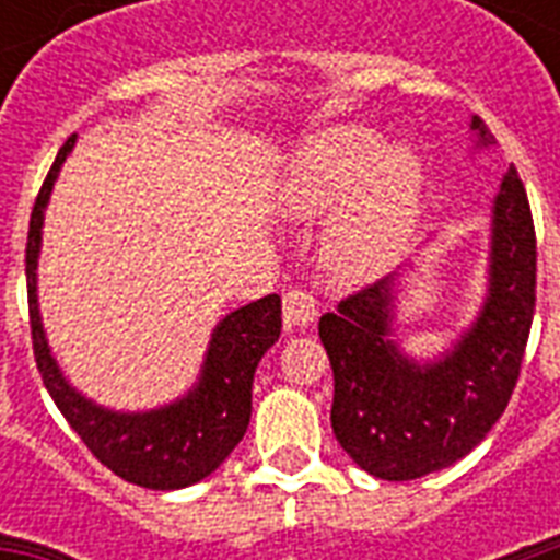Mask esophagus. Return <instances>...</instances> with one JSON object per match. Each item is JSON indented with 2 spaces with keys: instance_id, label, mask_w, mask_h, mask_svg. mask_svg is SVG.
Instances as JSON below:
<instances>
[{
  "instance_id": "obj_1",
  "label": "esophagus",
  "mask_w": 560,
  "mask_h": 560,
  "mask_svg": "<svg viewBox=\"0 0 560 560\" xmlns=\"http://www.w3.org/2000/svg\"><path fill=\"white\" fill-rule=\"evenodd\" d=\"M319 307H316V299L305 290H290L284 293V311H281V319H284V328L288 331H296V328H307L314 325Z\"/></svg>"
}]
</instances>
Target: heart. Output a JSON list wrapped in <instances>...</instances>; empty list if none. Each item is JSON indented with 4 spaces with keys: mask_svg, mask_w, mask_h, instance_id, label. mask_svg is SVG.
Wrapping results in <instances>:
<instances>
[{
    "mask_svg": "<svg viewBox=\"0 0 560 560\" xmlns=\"http://www.w3.org/2000/svg\"><path fill=\"white\" fill-rule=\"evenodd\" d=\"M424 162L409 144L386 148L369 127L340 125L311 136L279 183V206L296 220L323 218L325 267L342 284H366L392 270L416 232Z\"/></svg>",
    "mask_w": 560,
    "mask_h": 560,
    "instance_id": "obj_1",
    "label": "heart"
}]
</instances>
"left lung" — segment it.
<instances>
[{
	"label": "left lung",
	"instance_id": "8db88e82",
	"mask_svg": "<svg viewBox=\"0 0 560 560\" xmlns=\"http://www.w3.org/2000/svg\"><path fill=\"white\" fill-rule=\"evenodd\" d=\"M474 144L497 139L479 116ZM535 223L514 165L491 206L488 290L477 319L433 360L392 340L398 272L342 299L319 319L334 369L331 427L342 451L372 477L407 482L468 456L497 424L521 374L535 314Z\"/></svg>",
	"mask_w": 560,
	"mask_h": 560
}]
</instances>
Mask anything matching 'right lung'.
<instances>
[{"label":"right lung","mask_w":560,"mask_h":560,"mask_svg":"<svg viewBox=\"0 0 560 560\" xmlns=\"http://www.w3.org/2000/svg\"><path fill=\"white\" fill-rule=\"evenodd\" d=\"M74 136L57 153L46 183L39 188L28 223L25 279L34 358L48 395L81 435L92 456L116 477L153 491H174L200 482L223 465L244 439L253 416V377L272 342L281 334V299L276 293L226 314L211 331L200 377L183 398L142 412H118L81 395L57 366L48 349L37 302V261L43 246V220L57 174L72 153Z\"/></svg>","instance_id":"1"}]
</instances>
